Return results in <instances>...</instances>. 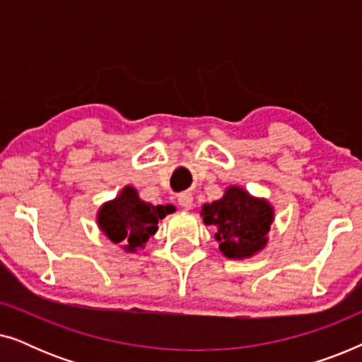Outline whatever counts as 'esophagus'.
<instances>
[{
  "label": "esophagus",
  "instance_id": "obj_1",
  "mask_svg": "<svg viewBox=\"0 0 362 362\" xmlns=\"http://www.w3.org/2000/svg\"><path fill=\"white\" fill-rule=\"evenodd\" d=\"M192 201H194V197H192L191 192H182V194H180V197H177V202H180V206L185 211L192 209V204H194Z\"/></svg>",
  "mask_w": 362,
  "mask_h": 362
}]
</instances>
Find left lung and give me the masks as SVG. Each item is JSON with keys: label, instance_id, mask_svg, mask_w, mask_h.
Wrapping results in <instances>:
<instances>
[{"label": "left lung", "instance_id": "obj_1", "mask_svg": "<svg viewBox=\"0 0 362 362\" xmlns=\"http://www.w3.org/2000/svg\"><path fill=\"white\" fill-rule=\"evenodd\" d=\"M201 216L206 226L216 227L214 237L224 257L244 260L269 244L275 211L264 197L252 196L240 186H229L221 199L202 206Z\"/></svg>", "mask_w": 362, "mask_h": 362}]
</instances>
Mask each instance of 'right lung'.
Returning a JSON list of instances; mask_svg holds the SVG:
<instances>
[{"instance_id": "right-lung-1", "label": "right lung", "mask_w": 362, "mask_h": 362, "mask_svg": "<svg viewBox=\"0 0 362 362\" xmlns=\"http://www.w3.org/2000/svg\"><path fill=\"white\" fill-rule=\"evenodd\" d=\"M175 212V206H153L140 199L133 186H125L115 199L103 202L97 212L98 229L125 252L143 249L158 230V222Z\"/></svg>"}]
</instances>
